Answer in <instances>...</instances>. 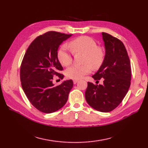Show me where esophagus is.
<instances>
[{
    "label": "esophagus",
    "mask_w": 148,
    "mask_h": 148,
    "mask_svg": "<svg viewBox=\"0 0 148 148\" xmlns=\"http://www.w3.org/2000/svg\"><path fill=\"white\" fill-rule=\"evenodd\" d=\"M77 82H78V80H77V79H74V80H73L74 84H76Z\"/></svg>",
    "instance_id": "esophagus-1"
}]
</instances>
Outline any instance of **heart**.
<instances>
[{"label": "heart", "mask_w": 148, "mask_h": 148, "mask_svg": "<svg viewBox=\"0 0 148 148\" xmlns=\"http://www.w3.org/2000/svg\"><path fill=\"white\" fill-rule=\"evenodd\" d=\"M69 46L73 53H81L84 54V63L82 65H72L65 71V75L72 79H79L92 71V67L98 68L102 65L105 56L103 49L97 47L96 41L92 37L81 36L69 42ZM57 58L63 66L70 65L72 60V53L67 46H62L57 51ZM92 65L91 66L89 64Z\"/></svg>", "instance_id": "obj_1"}]
</instances>
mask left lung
<instances>
[{
  "instance_id": "1",
  "label": "left lung",
  "mask_w": 148,
  "mask_h": 148,
  "mask_svg": "<svg viewBox=\"0 0 148 148\" xmlns=\"http://www.w3.org/2000/svg\"><path fill=\"white\" fill-rule=\"evenodd\" d=\"M102 35L104 59L92 77L95 80L102 78L103 84L88 82L85 99L92 108L108 112L118 107L127 95L130 86L131 67L123 43L110 34L102 32Z\"/></svg>"
}]
</instances>
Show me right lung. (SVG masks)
Masks as SVG:
<instances>
[{"mask_svg":"<svg viewBox=\"0 0 148 148\" xmlns=\"http://www.w3.org/2000/svg\"><path fill=\"white\" fill-rule=\"evenodd\" d=\"M72 34L50 31L34 39L28 48L20 68V79L24 93L39 111L52 113L64 106L73 86L72 80L58 86L53 83V75L61 79L58 72L63 67L57 58L59 46Z\"/></svg>","mask_w":148,"mask_h":148,"instance_id":"1","label":"right lung"}]
</instances>
